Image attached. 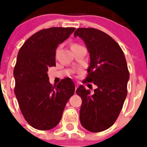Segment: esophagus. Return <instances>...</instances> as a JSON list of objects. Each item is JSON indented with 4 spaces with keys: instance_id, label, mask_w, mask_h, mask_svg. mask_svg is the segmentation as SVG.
<instances>
[{
    "instance_id": "esophagus-1",
    "label": "esophagus",
    "mask_w": 147,
    "mask_h": 147,
    "mask_svg": "<svg viewBox=\"0 0 147 147\" xmlns=\"http://www.w3.org/2000/svg\"><path fill=\"white\" fill-rule=\"evenodd\" d=\"M77 88H78V85H76V87H75V90H76Z\"/></svg>"
}]
</instances>
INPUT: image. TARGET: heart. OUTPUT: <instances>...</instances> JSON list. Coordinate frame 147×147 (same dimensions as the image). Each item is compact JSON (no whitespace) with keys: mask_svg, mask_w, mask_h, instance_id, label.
<instances>
[{"mask_svg":"<svg viewBox=\"0 0 147 147\" xmlns=\"http://www.w3.org/2000/svg\"><path fill=\"white\" fill-rule=\"evenodd\" d=\"M80 45H78V44H73L71 45V48L72 47H80Z\"/></svg>","mask_w":147,"mask_h":147,"instance_id":"obj_1","label":"heart"}]
</instances>
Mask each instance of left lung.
I'll list each match as a JSON object with an SVG mask.
<instances>
[{"mask_svg": "<svg viewBox=\"0 0 147 147\" xmlns=\"http://www.w3.org/2000/svg\"><path fill=\"white\" fill-rule=\"evenodd\" d=\"M85 43L90 56L87 76L84 83L98 86L94 94L81 85L76 93L82 98L80 120L84 129L100 132L115 123L127 95L129 72L120 45L110 36L99 29L78 28L74 37Z\"/></svg>", "mask_w": 147, "mask_h": 147, "instance_id": "8db88e82", "label": "left lung"}]
</instances>
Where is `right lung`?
Masks as SVG:
<instances>
[{"label":"right lung","instance_id":"right-lung-1","mask_svg":"<svg viewBox=\"0 0 147 147\" xmlns=\"http://www.w3.org/2000/svg\"><path fill=\"white\" fill-rule=\"evenodd\" d=\"M74 27H51L33 34L20 47L13 69L14 93L25 120L46 131L59 123L67 101L75 92L69 78L50 84L48 68L56 66V49Z\"/></svg>","mask_w":147,"mask_h":147}]
</instances>
